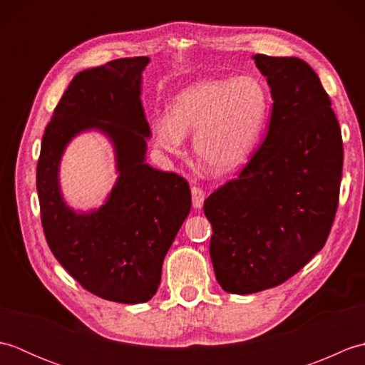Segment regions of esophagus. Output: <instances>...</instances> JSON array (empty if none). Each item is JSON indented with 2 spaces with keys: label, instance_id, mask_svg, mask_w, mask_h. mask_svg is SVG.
<instances>
[{
  "label": "esophagus",
  "instance_id": "esophagus-1",
  "mask_svg": "<svg viewBox=\"0 0 365 365\" xmlns=\"http://www.w3.org/2000/svg\"><path fill=\"white\" fill-rule=\"evenodd\" d=\"M191 197H192V207L202 208L205 200V192L199 187H191Z\"/></svg>",
  "mask_w": 365,
  "mask_h": 365
}]
</instances>
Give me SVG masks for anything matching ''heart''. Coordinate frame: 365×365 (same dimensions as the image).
<instances>
[{
    "label": "heart",
    "instance_id": "1",
    "mask_svg": "<svg viewBox=\"0 0 365 365\" xmlns=\"http://www.w3.org/2000/svg\"><path fill=\"white\" fill-rule=\"evenodd\" d=\"M265 84L252 75L191 84L174 97L168 115L152 120L153 145L168 155L183 152L195 131L196 157L216 174H227L250 158L269 114Z\"/></svg>",
    "mask_w": 365,
    "mask_h": 365
}]
</instances>
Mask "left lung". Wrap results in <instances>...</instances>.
Here are the masks:
<instances>
[{
	"mask_svg": "<svg viewBox=\"0 0 365 365\" xmlns=\"http://www.w3.org/2000/svg\"><path fill=\"white\" fill-rule=\"evenodd\" d=\"M273 108L265 141L238 178L204 202L210 257L222 290L285 282L327 243L342 178V133L312 67L298 58L252 56Z\"/></svg>",
	"mask_w": 365,
	"mask_h": 365,
	"instance_id": "1",
	"label": "left lung"
}]
</instances>
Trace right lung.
I'll return each mask as SVG.
<instances>
[{
	"label": "right lung",
	"mask_w": 365,
	"mask_h": 365,
	"mask_svg": "<svg viewBox=\"0 0 365 365\" xmlns=\"http://www.w3.org/2000/svg\"><path fill=\"white\" fill-rule=\"evenodd\" d=\"M149 58H122L75 75L45 128L37 161L43 234L58 262L97 297L139 304L158 290L165 255L191 210L190 185L145 163L150 128L141 103ZM88 129L110 139L120 175L106 204L76 212L62 197L58 165Z\"/></svg>",
	"instance_id": "add662e5"
}]
</instances>
